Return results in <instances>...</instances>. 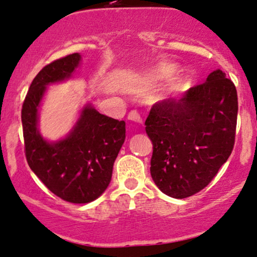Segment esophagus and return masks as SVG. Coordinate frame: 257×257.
<instances>
[{"label": "esophagus", "instance_id": "1", "mask_svg": "<svg viewBox=\"0 0 257 257\" xmlns=\"http://www.w3.org/2000/svg\"><path fill=\"white\" fill-rule=\"evenodd\" d=\"M128 118L131 119V121H134V122H138V123H142V119L140 117L139 114L136 111H132L131 114H129Z\"/></svg>", "mask_w": 257, "mask_h": 257}]
</instances>
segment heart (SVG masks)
Segmentation results:
<instances>
[{
  "label": "heart",
  "mask_w": 257,
  "mask_h": 257,
  "mask_svg": "<svg viewBox=\"0 0 257 257\" xmlns=\"http://www.w3.org/2000/svg\"><path fill=\"white\" fill-rule=\"evenodd\" d=\"M177 67L174 64H161L155 69H153L149 74H147L146 80L148 82H159L162 80H167L170 78L174 74L176 73ZM182 88V84H176L174 85L173 90H180Z\"/></svg>",
  "instance_id": "1"
}]
</instances>
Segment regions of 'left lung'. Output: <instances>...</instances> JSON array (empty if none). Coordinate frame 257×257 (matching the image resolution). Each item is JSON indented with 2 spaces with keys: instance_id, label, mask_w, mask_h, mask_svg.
<instances>
[{
  "instance_id": "left-lung-1",
  "label": "left lung",
  "mask_w": 257,
  "mask_h": 257,
  "mask_svg": "<svg viewBox=\"0 0 257 257\" xmlns=\"http://www.w3.org/2000/svg\"><path fill=\"white\" fill-rule=\"evenodd\" d=\"M237 110L235 85L221 69L180 98L154 105L146 133L150 174L162 193L186 198L208 186L231 154Z\"/></svg>"
}]
</instances>
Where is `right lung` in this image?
Listing matches in <instances>:
<instances>
[{
	"label": "right lung",
	"instance_id": "obj_1",
	"mask_svg": "<svg viewBox=\"0 0 257 257\" xmlns=\"http://www.w3.org/2000/svg\"><path fill=\"white\" fill-rule=\"evenodd\" d=\"M81 61L75 53L44 67L30 84L21 116L30 169L51 193L71 203H89L104 193L125 140V122L100 114L90 102L64 138L50 141L41 134L40 110L48 87L76 77Z\"/></svg>",
	"mask_w": 257,
	"mask_h": 257
}]
</instances>
